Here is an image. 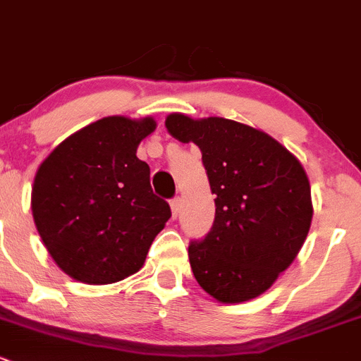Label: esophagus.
I'll return each instance as SVG.
<instances>
[{
	"label": "esophagus",
	"mask_w": 361,
	"mask_h": 361,
	"mask_svg": "<svg viewBox=\"0 0 361 361\" xmlns=\"http://www.w3.org/2000/svg\"><path fill=\"white\" fill-rule=\"evenodd\" d=\"M170 208H172V217L176 219L180 212V198H173L172 202H170Z\"/></svg>",
	"instance_id": "34e87169"
}]
</instances>
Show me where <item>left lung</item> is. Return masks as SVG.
I'll return each mask as SVG.
<instances>
[{"mask_svg":"<svg viewBox=\"0 0 361 361\" xmlns=\"http://www.w3.org/2000/svg\"><path fill=\"white\" fill-rule=\"evenodd\" d=\"M165 126L177 140L200 147L215 195L214 226L189 245L196 281L222 304L261 295L293 262L310 233L306 170L276 139L238 121L172 113Z\"/></svg>","mask_w":361,"mask_h":361,"instance_id":"left-lung-1","label":"left lung"}]
</instances>
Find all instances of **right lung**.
<instances>
[{"label": "right lung", "instance_id": "add662e5", "mask_svg": "<svg viewBox=\"0 0 361 361\" xmlns=\"http://www.w3.org/2000/svg\"><path fill=\"white\" fill-rule=\"evenodd\" d=\"M151 116H107L62 140L36 172L31 208L55 264L73 280L107 285L137 273L170 219L137 147Z\"/></svg>", "mask_w": 361, "mask_h": 361}]
</instances>
